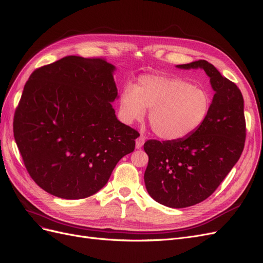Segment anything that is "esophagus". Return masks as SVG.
Here are the masks:
<instances>
[{
	"instance_id": "esophagus-1",
	"label": "esophagus",
	"mask_w": 263,
	"mask_h": 263,
	"mask_svg": "<svg viewBox=\"0 0 263 263\" xmlns=\"http://www.w3.org/2000/svg\"><path fill=\"white\" fill-rule=\"evenodd\" d=\"M144 142H145V137L144 136H139L136 139V148L140 149L142 147V145H144Z\"/></svg>"
}]
</instances>
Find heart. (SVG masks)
I'll return each instance as SVG.
<instances>
[{"instance_id":"b5f03b06","label":"heart","mask_w":263,"mask_h":263,"mask_svg":"<svg viewBox=\"0 0 263 263\" xmlns=\"http://www.w3.org/2000/svg\"><path fill=\"white\" fill-rule=\"evenodd\" d=\"M121 112L126 122L141 119L149 110V124L159 138L187 137L204 124L211 97L204 87L185 79L165 74L139 78L136 86L126 84L121 94Z\"/></svg>"}]
</instances>
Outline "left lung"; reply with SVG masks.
Masks as SVG:
<instances>
[{
    "mask_svg": "<svg viewBox=\"0 0 263 263\" xmlns=\"http://www.w3.org/2000/svg\"><path fill=\"white\" fill-rule=\"evenodd\" d=\"M178 68H203L215 91L208 118L186 138L150 139L145 184L155 201L172 209L201 203L211 196L239 160L246 140L242 94L212 63L197 60Z\"/></svg>",
    "mask_w": 263,
    "mask_h": 263,
    "instance_id": "left-lung-1",
    "label": "left lung"
}]
</instances>
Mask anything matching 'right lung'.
<instances>
[{
	"label": "right lung",
	"instance_id": "right-lung-1",
	"mask_svg": "<svg viewBox=\"0 0 263 263\" xmlns=\"http://www.w3.org/2000/svg\"><path fill=\"white\" fill-rule=\"evenodd\" d=\"M115 67L67 55L30 74L15 110L14 138L30 178L68 200L91 196L135 149L139 133L121 123Z\"/></svg>",
	"mask_w": 263,
	"mask_h": 263
}]
</instances>
